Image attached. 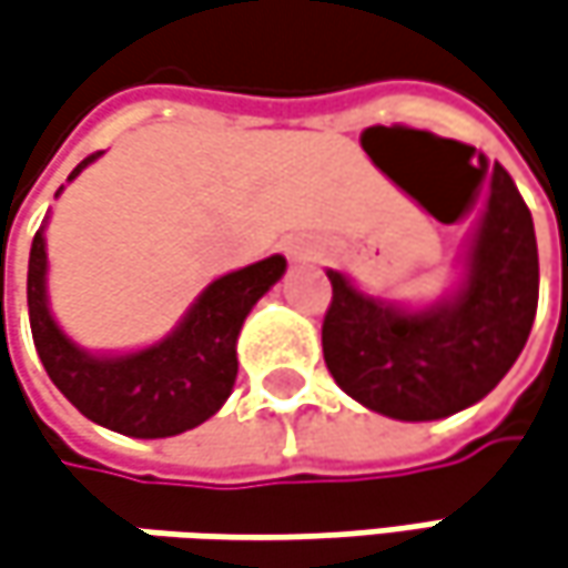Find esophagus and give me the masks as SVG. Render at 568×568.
Instances as JSON below:
<instances>
[{"mask_svg": "<svg viewBox=\"0 0 568 568\" xmlns=\"http://www.w3.org/2000/svg\"><path fill=\"white\" fill-rule=\"evenodd\" d=\"M288 256H292L295 263H305V260H308V251H305L302 244H292V247H288Z\"/></svg>", "mask_w": 568, "mask_h": 568, "instance_id": "1", "label": "esophagus"}]
</instances>
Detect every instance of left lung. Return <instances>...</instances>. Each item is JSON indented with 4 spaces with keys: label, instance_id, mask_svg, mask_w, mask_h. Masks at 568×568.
Wrapping results in <instances>:
<instances>
[{
    "label": "left lung",
    "instance_id": "1",
    "mask_svg": "<svg viewBox=\"0 0 568 568\" xmlns=\"http://www.w3.org/2000/svg\"><path fill=\"white\" fill-rule=\"evenodd\" d=\"M324 363L351 398L398 420H437L485 398L527 344L540 295L534 217L495 163L466 280L453 298L405 312L327 270Z\"/></svg>",
    "mask_w": 568,
    "mask_h": 568
}]
</instances>
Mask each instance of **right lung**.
I'll list each match as a JSON object with an SVG mask.
<instances>
[{
  "label": "right lung",
  "instance_id": "right-lung-1",
  "mask_svg": "<svg viewBox=\"0 0 568 568\" xmlns=\"http://www.w3.org/2000/svg\"><path fill=\"white\" fill-rule=\"evenodd\" d=\"M95 156L99 153H89L70 180ZM283 273L280 253L227 273L195 298L180 327L160 344L121 356H92L57 327L48 308V251L41 227L28 256L31 337L51 383L89 420L141 440L176 437L209 420L227 402L237 379V334L244 317Z\"/></svg>",
  "mask_w": 568,
  "mask_h": 568
}]
</instances>
